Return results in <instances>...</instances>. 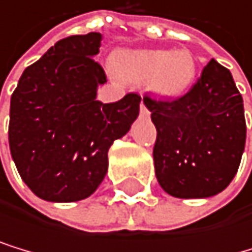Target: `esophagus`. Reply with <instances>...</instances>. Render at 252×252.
<instances>
[{"label":"esophagus","instance_id":"34e87169","mask_svg":"<svg viewBox=\"0 0 252 252\" xmlns=\"http://www.w3.org/2000/svg\"><path fill=\"white\" fill-rule=\"evenodd\" d=\"M140 117H143V118H148V117H150V110H148V107L143 104V102L140 104Z\"/></svg>","mask_w":252,"mask_h":252}]
</instances>
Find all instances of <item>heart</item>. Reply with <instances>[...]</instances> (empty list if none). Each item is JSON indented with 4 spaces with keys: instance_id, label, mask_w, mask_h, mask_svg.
<instances>
[{
    "instance_id": "obj_1",
    "label": "heart",
    "mask_w": 252,
    "mask_h": 252,
    "mask_svg": "<svg viewBox=\"0 0 252 252\" xmlns=\"http://www.w3.org/2000/svg\"><path fill=\"white\" fill-rule=\"evenodd\" d=\"M115 73L126 82L143 85L156 96L179 98L196 81L198 62L189 49H138L120 51Z\"/></svg>"
}]
</instances>
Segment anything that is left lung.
Instances as JSON below:
<instances>
[{"instance_id": "obj_1", "label": "left lung", "mask_w": 252, "mask_h": 252, "mask_svg": "<svg viewBox=\"0 0 252 252\" xmlns=\"http://www.w3.org/2000/svg\"><path fill=\"white\" fill-rule=\"evenodd\" d=\"M157 129L154 168L176 198H209L234 179L246 142L243 98L232 74L210 61L201 78L174 101L143 98Z\"/></svg>"}]
</instances>
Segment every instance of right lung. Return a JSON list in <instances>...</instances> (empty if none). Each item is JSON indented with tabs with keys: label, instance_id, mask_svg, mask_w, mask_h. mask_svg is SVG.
Returning a JSON list of instances; mask_svg holds the SVG:
<instances>
[{
	"label": "right lung",
	"instance_id": "1",
	"mask_svg": "<svg viewBox=\"0 0 252 252\" xmlns=\"http://www.w3.org/2000/svg\"><path fill=\"white\" fill-rule=\"evenodd\" d=\"M102 35L59 40L29 65L10 98L9 146L21 179L38 198L71 203L89 198L107 173V151L138 117L137 93L96 101L107 81L93 59Z\"/></svg>",
	"mask_w": 252,
	"mask_h": 252
}]
</instances>
